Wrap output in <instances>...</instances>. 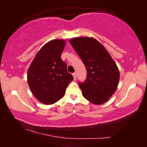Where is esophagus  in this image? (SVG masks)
<instances>
[{"instance_id": "1", "label": "esophagus", "mask_w": 147, "mask_h": 147, "mask_svg": "<svg viewBox=\"0 0 147 147\" xmlns=\"http://www.w3.org/2000/svg\"><path fill=\"white\" fill-rule=\"evenodd\" d=\"M72 75L74 76V79L76 80V78H77V74H76V72H74V73L72 74Z\"/></svg>"}]
</instances>
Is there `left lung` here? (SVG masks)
Masks as SVG:
<instances>
[{
    "instance_id": "left-lung-1",
    "label": "left lung",
    "mask_w": 147,
    "mask_h": 147,
    "mask_svg": "<svg viewBox=\"0 0 147 147\" xmlns=\"http://www.w3.org/2000/svg\"><path fill=\"white\" fill-rule=\"evenodd\" d=\"M69 43L87 70V78L79 82L82 95L94 104L107 102L118 87L120 73L117 65L105 47L91 37H76Z\"/></svg>"
}]
</instances>
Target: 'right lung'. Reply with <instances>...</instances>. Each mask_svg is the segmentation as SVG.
Listing matches in <instances>:
<instances>
[{
    "label": "right lung",
    "instance_id": "obj_1",
    "mask_svg": "<svg viewBox=\"0 0 147 147\" xmlns=\"http://www.w3.org/2000/svg\"><path fill=\"white\" fill-rule=\"evenodd\" d=\"M65 45L62 39L50 41L38 51L27 72L30 90L39 102L53 104L62 98L73 80L61 55Z\"/></svg>",
    "mask_w": 147,
    "mask_h": 147
}]
</instances>
